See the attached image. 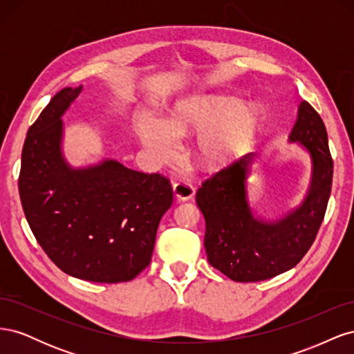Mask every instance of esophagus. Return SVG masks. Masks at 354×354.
Returning <instances> with one entry per match:
<instances>
[{"mask_svg":"<svg viewBox=\"0 0 354 354\" xmlns=\"http://www.w3.org/2000/svg\"><path fill=\"white\" fill-rule=\"evenodd\" d=\"M173 190H174V195L178 201H187V199L194 198V195H195V187L183 180L176 181L173 186Z\"/></svg>","mask_w":354,"mask_h":354,"instance_id":"obj_1","label":"esophagus"}]
</instances>
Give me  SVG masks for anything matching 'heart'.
Segmentation results:
<instances>
[{"label": "heart", "mask_w": 354, "mask_h": 354, "mask_svg": "<svg viewBox=\"0 0 354 354\" xmlns=\"http://www.w3.org/2000/svg\"><path fill=\"white\" fill-rule=\"evenodd\" d=\"M260 120L261 112L255 104L245 106L234 97L207 95L181 104L165 122L140 116L136 133L149 155L164 162L173 158L177 137L216 128L198 142L199 159L214 167L226 162L251 142Z\"/></svg>", "instance_id": "1"}]
</instances>
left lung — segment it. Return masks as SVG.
<instances>
[{
    "label": "left lung",
    "mask_w": 354,
    "mask_h": 354,
    "mask_svg": "<svg viewBox=\"0 0 354 354\" xmlns=\"http://www.w3.org/2000/svg\"><path fill=\"white\" fill-rule=\"evenodd\" d=\"M289 140L312 158V180L297 209L276 221L255 218L246 199V173L254 155H245L203 181L196 203L205 217L208 261L234 282H259L292 269L313 245L324 221L334 162L328 133L313 106L301 102Z\"/></svg>",
    "instance_id": "1"
}]
</instances>
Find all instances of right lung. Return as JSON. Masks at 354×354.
Returning a JSON list of instances; mask_svg holds the SVG:
<instances>
[{
  "label": "right lung",
  "mask_w": 354,
  "mask_h": 354,
  "mask_svg": "<svg viewBox=\"0 0 354 354\" xmlns=\"http://www.w3.org/2000/svg\"><path fill=\"white\" fill-rule=\"evenodd\" d=\"M81 90L59 91L30 125L19 195L35 239L62 272L90 282H128L151 263L173 187L164 176L112 159L81 169L68 165L60 118Z\"/></svg>",
  "instance_id": "add662e5"
}]
</instances>
